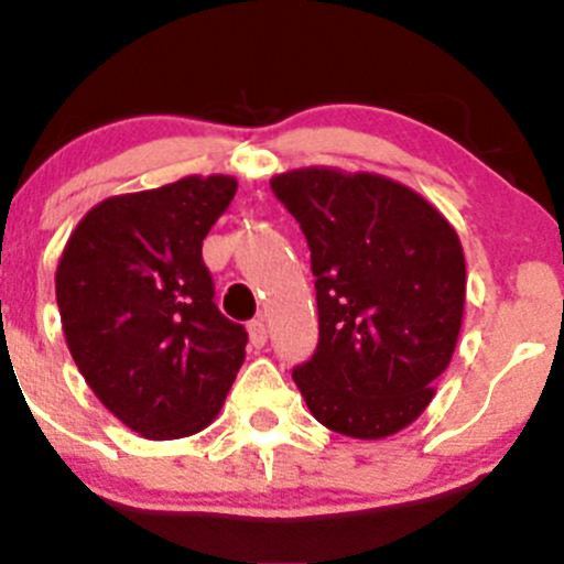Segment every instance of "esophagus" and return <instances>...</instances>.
<instances>
[{
  "label": "esophagus",
  "instance_id": "esophagus-1",
  "mask_svg": "<svg viewBox=\"0 0 564 564\" xmlns=\"http://www.w3.org/2000/svg\"><path fill=\"white\" fill-rule=\"evenodd\" d=\"M248 335H250V346L261 349V346L267 344V324H264V318H253V322L248 324Z\"/></svg>",
  "mask_w": 564,
  "mask_h": 564
}]
</instances>
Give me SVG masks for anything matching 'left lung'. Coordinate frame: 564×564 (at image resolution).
<instances>
[{"mask_svg": "<svg viewBox=\"0 0 564 564\" xmlns=\"http://www.w3.org/2000/svg\"><path fill=\"white\" fill-rule=\"evenodd\" d=\"M270 185L297 218L316 275L318 346L294 384L335 434H398L425 412L458 344L456 229L417 191L373 172L305 166Z\"/></svg>", "mask_w": 564, "mask_h": 564, "instance_id": "1", "label": "left lung"}]
</instances>
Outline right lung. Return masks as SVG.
Segmentation results:
<instances>
[{
    "mask_svg": "<svg viewBox=\"0 0 564 564\" xmlns=\"http://www.w3.org/2000/svg\"><path fill=\"white\" fill-rule=\"evenodd\" d=\"M237 193L187 174L95 204L62 250L56 305L67 349L100 403L144 440H182L218 417L248 333L213 303L202 242Z\"/></svg>",
    "mask_w": 564,
    "mask_h": 564,
    "instance_id": "add662e5",
    "label": "right lung"
}]
</instances>
